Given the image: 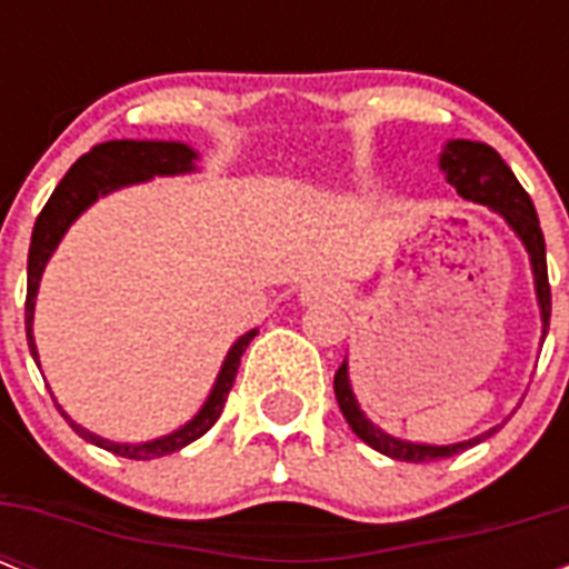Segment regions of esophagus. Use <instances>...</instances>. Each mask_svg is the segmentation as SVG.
I'll return each mask as SVG.
<instances>
[{"instance_id":"esophagus-1","label":"esophagus","mask_w":569,"mask_h":569,"mask_svg":"<svg viewBox=\"0 0 569 569\" xmlns=\"http://www.w3.org/2000/svg\"><path fill=\"white\" fill-rule=\"evenodd\" d=\"M298 298H301L303 307H319V303H342L346 292L330 280H310V283L301 286Z\"/></svg>"}]
</instances>
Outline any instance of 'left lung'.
Wrapping results in <instances>:
<instances>
[{
	"label": "left lung",
	"instance_id": "1",
	"mask_svg": "<svg viewBox=\"0 0 569 569\" xmlns=\"http://www.w3.org/2000/svg\"><path fill=\"white\" fill-rule=\"evenodd\" d=\"M440 171L446 173V182L458 189L463 200L487 206L490 212H496L513 236L522 241V248L529 253L531 262V277H535V295H538L540 307V339H547L549 330V312H552V295H549V274H547V241H543V230H540L538 212L531 197L526 194L513 171L502 162V156L496 153L493 147L481 144V141H467V138H455L446 141L440 153ZM333 392H337L339 410L346 416V422L351 425V431L372 446L375 451L387 455L392 460H407V463H422V460H437V458H451L458 451L476 446L485 437L499 428L478 433L472 440L451 442V446H431V442H410L401 437H392L380 425H375L369 416L363 413V407L357 401L355 387H351V375H348V357L333 375Z\"/></svg>",
	"mask_w": 569,
	"mask_h": 569
}]
</instances>
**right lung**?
Segmentation results:
<instances>
[{
  "instance_id": "right-lung-1",
  "label": "right lung",
  "mask_w": 569,
  "mask_h": 569,
  "mask_svg": "<svg viewBox=\"0 0 569 569\" xmlns=\"http://www.w3.org/2000/svg\"><path fill=\"white\" fill-rule=\"evenodd\" d=\"M197 150L182 141H132V138H123V141H106V144L91 147V153H84L79 162L64 173V180L58 182L52 197L43 206V212L38 214L34 221V230H31V244H29V286H26V339H29V351L38 360V346H34V298H38L40 277L47 271V262L52 259L56 248L64 239V232L70 230V223L79 218V214L93 206L100 197L111 194V191L127 189V186H138V182L153 180V177H180V173H194L197 171ZM257 337V330H248L241 333L236 342L230 346L227 357H223L221 372L214 378L209 396H206L203 407L191 416L189 422L180 425L177 431L164 433V437H156V440L147 442H114L106 440L100 433L88 431L79 422H73L70 416L61 410L70 428H73L82 440L93 442L106 451H114L120 458L129 460H153L164 458L171 451L186 449L189 442H194L197 437H203L223 410V401L230 396L232 380L239 372L241 355L244 348L250 346V339Z\"/></svg>"
}]
</instances>
